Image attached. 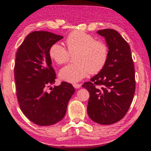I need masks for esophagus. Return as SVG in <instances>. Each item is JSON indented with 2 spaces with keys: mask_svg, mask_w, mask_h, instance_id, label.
I'll return each mask as SVG.
<instances>
[{
  "mask_svg": "<svg viewBox=\"0 0 151 151\" xmlns=\"http://www.w3.org/2000/svg\"><path fill=\"white\" fill-rule=\"evenodd\" d=\"M73 85L75 88H79L81 87V85H79V84H73Z\"/></svg>",
  "mask_w": 151,
  "mask_h": 151,
  "instance_id": "obj_1",
  "label": "esophagus"
}]
</instances>
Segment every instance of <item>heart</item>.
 Listing matches in <instances>:
<instances>
[{"mask_svg":"<svg viewBox=\"0 0 151 151\" xmlns=\"http://www.w3.org/2000/svg\"><path fill=\"white\" fill-rule=\"evenodd\" d=\"M68 50L59 43H55L49 49L51 59L58 65L67 62L70 54L75 55V64H69L59 72L61 80L76 83L89 73L96 74L103 69L108 58L109 50L105 43L95 40L93 36L83 31H74L66 39Z\"/></svg>","mask_w":151,"mask_h":151,"instance_id":"obj_1","label":"heart"}]
</instances>
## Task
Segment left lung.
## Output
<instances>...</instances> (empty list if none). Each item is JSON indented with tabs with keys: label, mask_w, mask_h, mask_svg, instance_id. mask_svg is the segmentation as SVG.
Wrapping results in <instances>:
<instances>
[{
	"label": "left lung",
	"mask_w": 151,
	"mask_h": 151,
	"mask_svg": "<svg viewBox=\"0 0 151 151\" xmlns=\"http://www.w3.org/2000/svg\"><path fill=\"white\" fill-rule=\"evenodd\" d=\"M96 32L105 39L108 58L103 69L82 86L90 94L89 117L98 124H111L123 118L132 103L134 66L130 46L118 32L107 29Z\"/></svg>",
	"instance_id": "8db88e82"
}]
</instances>
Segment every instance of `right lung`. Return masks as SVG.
<instances>
[{"mask_svg": "<svg viewBox=\"0 0 151 151\" xmlns=\"http://www.w3.org/2000/svg\"><path fill=\"white\" fill-rule=\"evenodd\" d=\"M63 38L47 31L32 32L25 38L16 54L14 71L19 106L30 121L40 126L61 121L75 91L66 82L50 87V92L46 91L56 79L48 52L51 46Z\"/></svg>", "mask_w": 151, "mask_h": 151, "instance_id": "obj_1", "label": "right lung"}]
</instances>
